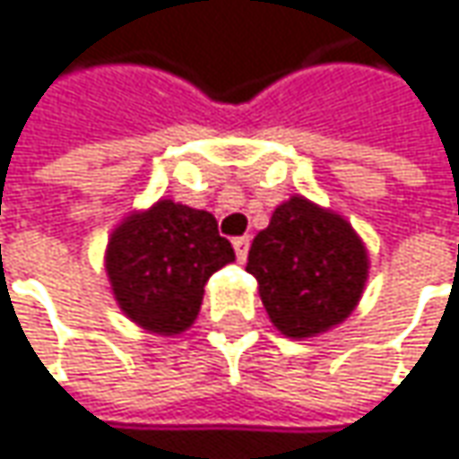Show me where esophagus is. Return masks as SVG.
Listing matches in <instances>:
<instances>
[{
	"mask_svg": "<svg viewBox=\"0 0 459 459\" xmlns=\"http://www.w3.org/2000/svg\"><path fill=\"white\" fill-rule=\"evenodd\" d=\"M233 249H236L238 262H244L247 255H249V236H238V238H233Z\"/></svg>",
	"mask_w": 459,
	"mask_h": 459,
	"instance_id": "34e87169",
	"label": "esophagus"
}]
</instances>
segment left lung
I'll list each match as a JSON object with an SVG mask.
<instances>
[{
	"mask_svg": "<svg viewBox=\"0 0 459 459\" xmlns=\"http://www.w3.org/2000/svg\"><path fill=\"white\" fill-rule=\"evenodd\" d=\"M247 270L259 283L270 322L301 340L351 316L368 278V255L342 215L290 197L255 236Z\"/></svg>",
	"mask_w": 459,
	"mask_h": 459,
	"instance_id": "1",
	"label": "left lung"
}]
</instances>
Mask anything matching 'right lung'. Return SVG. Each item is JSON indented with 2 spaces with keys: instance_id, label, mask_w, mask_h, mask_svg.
Listing matches in <instances>:
<instances>
[{
  "instance_id": "1",
  "label": "right lung",
  "mask_w": 459,
  "mask_h": 459,
  "mask_svg": "<svg viewBox=\"0 0 459 459\" xmlns=\"http://www.w3.org/2000/svg\"><path fill=\"white\" fill-rule=\"evenodd\" d=\"M233 259L230 241L207 210L158 200L114 229L106 273L117 304L134 325L178 335L197 319L210 275Z\"/></svg>"
}]
</instances>
